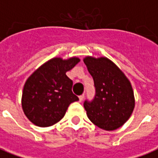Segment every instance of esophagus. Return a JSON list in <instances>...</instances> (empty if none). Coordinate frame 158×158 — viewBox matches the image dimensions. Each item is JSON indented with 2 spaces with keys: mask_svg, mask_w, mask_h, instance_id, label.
Here are the masks:
<instances>
[{
  "mask_svg": "<svg viewBox=\"0 0 158 158\" xmlns=\"http://www.w3.org/2000/svg\"><path fill=\"white\" fill-rule=\"evenodd\" d=\"M79 102H82L83 100H84V98H85V95L83 94V95H81V96H79Z\"/></svg>",
  "mask_w": 158,
  "mask_h": 158,
  "instance_id": "34e87169",
  "label": "esophagus"
}]
</instances>
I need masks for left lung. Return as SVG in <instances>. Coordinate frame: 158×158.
Here are the masks:
<instances>
[{
  "mask_svg": "<svg viewBox=\"0 0 158 158\" xmlns=\"http://www.w3.org/2000/svg\"><path fill=\"white\" fill-rule=\"evenodd\" d=\"M84 62L92 76L96 90L93 99L84 102L87 116L101 129H118L129 119L135 107L129 79L106 57L87 56Z\"/></svg>",
  "mask_w": 158,
  "mask_h": 158,
  "instance_id": "left-lung-1",
  "label": "left lung"
}]
</instances>
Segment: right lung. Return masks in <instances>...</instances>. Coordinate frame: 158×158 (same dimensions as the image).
Segmentation results:
<instances>
[{
    "mask_svg": "<svg viewBox=\"0 0 158 158\" xmlns=\"http://www.w3.org/2000/svg\"><path fill=\"white\" fill-rule=\"evenodd\" d=\"M79 62L77 57H56L36 70L27 79L22 96L23 113L40 127L53 125L64 117L69 106L79 97L72 91L73 80L66 75Z\"/></svg>",
    "mask_w": 158,
    "mask_h": 158,
    "instance_id": "right-lung-1",
    "label": "right lung"
}]
</instances>
